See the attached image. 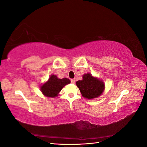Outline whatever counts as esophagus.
<instances>
[{
    "mask_svg": "<svg viewBox=\"0 0 147 147\" xmlns=\"http://www.w3.org/2000/svg\"><path fill=\"white\" fill-rule=\"evenodd\" d=\"M71 83H73V84H74L75 83V78H74V79H71Z\"/></svg>",
    "mask_w": 147,
    "mask_h": 147,
    "instance_id": "obj_1",
    "label": "esophagus"
}]
</instances>
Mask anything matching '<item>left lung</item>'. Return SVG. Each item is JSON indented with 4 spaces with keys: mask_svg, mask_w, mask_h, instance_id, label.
I'll list each match as a JSON object with an SVG mask.
<instances>
[{
    "mask_svg": "<svg viewBox=\"0 0 147 147\" xmlns=\"http://www.w3.org/2000/svg\"><path fill=\"white\" fill-rule=\"evenodd\" d=\"M82 96L88 99L99 96L104 90V83L99 79L93 77L90 74H84L82 80H78L76 83Z\"/></svg>",
    "mask_w": 147,
    "mask_h": 147,
    "instance_id": "left-lung-1",
    "label": "left lung"
}]
</instances>
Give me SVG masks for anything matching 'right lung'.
<instances>
[{"instance_id":"right-lung-1","label":"right lung","mask_w":147,"mask_h":147,"mask_svg":"<svg viewBox=\"0 0 147 147\" xmlns=\"http://www.w3.org/2000/svg\"><path fill=\"white\" fill-rule=\"evenodd\" d=\"M70 83L68 78H57L56 75H53L49 78L48 81L41 87L43 94L49 97H55L57 96L63 88Z\"/></svg>"}]
</instances>
